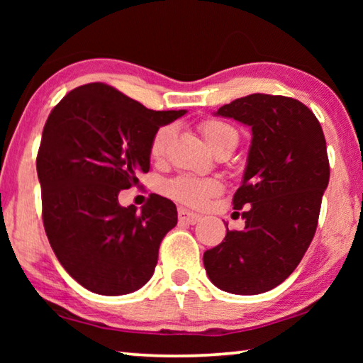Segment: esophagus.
<instances>
[{"instance_id":"34e87169","label":"esophagus","mask_w":363,"mask_h":363,"mask_svg":"<svg viewBox=\"0 0 363 363\" xmlns=\"http://www.w3.org/2000/svg\"><path fill=\"white\" fill-rule=\"evenodd\" d=\"M177 216H179L181 223H186V224H196L200 220L199 214L189 211L186 208H179V210H177Z\"/></svg>"}]
</instances>
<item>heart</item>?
Segmentation results:
<instances>
[{"label": "heart", "instance_id": "heart-1", "mask_svg": "<svg viewBox=\"0 0 363 363\" xmlns=\"http://www.w3.org/2000/svg\"><path fill=\"white\" fill-rule=\"evenodd\" d=\"M200 131L211 149L225 138H237V131L230 125L218 120L203 121L200 125ZM171 134H173V128L171 126H162L155 131L150 143V153L153 157L162 155ZM164 190H167V194L171 199L177 201H182V203L190 206H201L213 195L220 192V182L214 179V177H196L190 174H182L168 181L167 186H164Z\"/></svg>", "mask_w": 363, "mask_h": 363}]
</instances>
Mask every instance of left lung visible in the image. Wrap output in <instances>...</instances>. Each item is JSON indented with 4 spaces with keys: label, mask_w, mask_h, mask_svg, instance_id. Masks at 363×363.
Segmentation results:
<instances>
[{
    "label": "left lung",
    "mask_w": 363,
    "mask_h": 363,
    "mask_svg": "<svg viewBox=\"0 0 363 363\" xmlns=\"http://www.w3.org/2000/svg\"><path fill=\"white\" fill-rule=\"evenodd\" d=\"M214 115L250 126L253 138L232 201L247 208L245 229H227L203 264L219 290L259 294L290 277L314 238L330 181L327 143L315 115L291 97L250 94Z\"/></svg>",
    "instance_id": "obj_1"
}]
</instances>
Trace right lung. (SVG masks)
Instances as JSON below:
<instances>
[{
    "instance_id": "add662e5",
    "label": "right lung",
    "mask_w": 363,
    "mask_h": 363,
    "mask_svg": "<svg viewBox=\"0 0 363 363\" xmlns=\"http://www.w3.org/2000/svg\"><path fill=\"white\" fill-rule=\"evenodd\" d=\"M186 110L155 112L104 83L70 91L49 113L36 157L43 224L62 267L86 290L120 296L150 280L173 201L152 194L140 211L118 194L150 169L160 126Z\"/></svg>"
}]
</instances>
